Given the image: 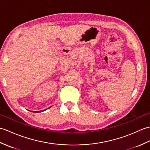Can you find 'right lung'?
<instances>
[{"label": "right lung", "mask_w": 150, "mask_h": 150, "mask_svg": "<svg viewBox=\"0 0 150 150\" xmlns=\"http://www.w3.org/2000/svg\"><path fill=\"white\" fill-rule=\"evenodd\" d=\"M42 111H44V110H41V111H35V112H33V111H31L32 112H42Z\"/></svg>", "instance_id": "1"}]
</instances>
